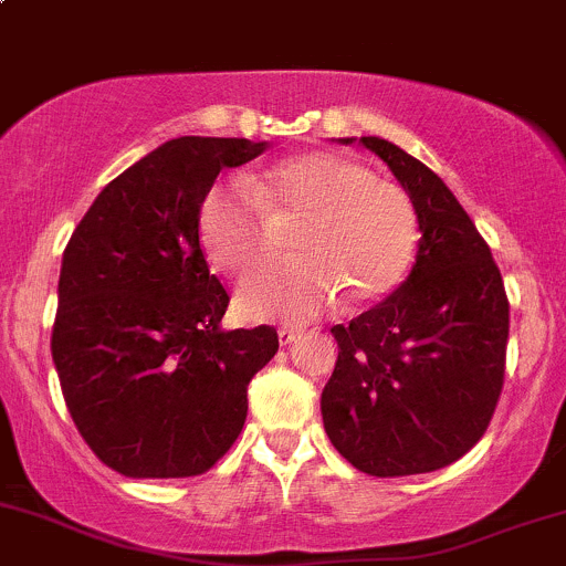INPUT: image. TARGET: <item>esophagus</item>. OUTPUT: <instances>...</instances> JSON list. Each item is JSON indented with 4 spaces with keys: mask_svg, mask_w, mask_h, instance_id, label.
<instances>
[{
    "mask_svg": "<svg viewBox=\"0 0 566 566\" xmlns=\"http://www.w3.org/2000/svg\"><path fill=\"white\" fill-rule=\"evenodd\" d=\"M295 338H301V331H297V327H282V331H279V344L282 346L293 344Z\"/></svg>",
    "mask_w": 566,
    "mask_h": 566,
    "instance_id": "34e87169",
    "label": "esophagus"
}]
</instances>
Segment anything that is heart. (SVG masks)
<instances>
[{"label": "heart", "instance_id": "b5f03b06", "mask_svg": "<svg viewBox=\"0 0 566 566\" xmlns=\"http://www.w3.org/2000/svg\"><path fill=\"white\" fill-rule=\"evenodd\" d=\"M265 217H297V258L241 284L235 303L250 319H308L338 295L346 308L374 303L406 279L419 244L408 192L338 153L293 155L209 192L198 209L209 263L235 276L263 263Z\"/></svg>", "mask_w": 566, "mask_h": 566}]
</instances>
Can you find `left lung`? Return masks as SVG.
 Returning a JSON list of instances; mask_svg holds the SVG:
<instances>
[{"mask_svg": "<svg viewBox=\"0 0 566 566\" xmlns=\"http://www.w3.org/2000/svg\"><path fill=\"white\" fill-rule=\"evenodd\" d=\"M359 142L408 192L421 239L392 295L331 327L338 359L322 389V421L363 473H432L468 454L492 421L511 306L492 250L443 179L392 142Z\"/></svg>", "mask_w": 566, "mask_h": 566, "instance_id": "1", "label": "left lung"}]
</instances>
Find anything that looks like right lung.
Returning a JSON list of instances; mask_svg holds the SVG:
<instances>
[{
    "mask_svg": "<svg viewBox=\"0 0 566 566\" xmlns=\"http://www.w3.org/2000/svg\"><path fill=\"white\" fill-rule=\"evenodd\" d=\"M269 142L179 136L96 196L64 250L51 352L74 427L128 478L207 473L239 438L273 327L222 331L228 297L198 241L222 169Z\"/></svg>",
    "mask_w": 566,
    "mask_h": 566,
    "instance_id": "1",
    "label": "right lung"
}]
</instances>
